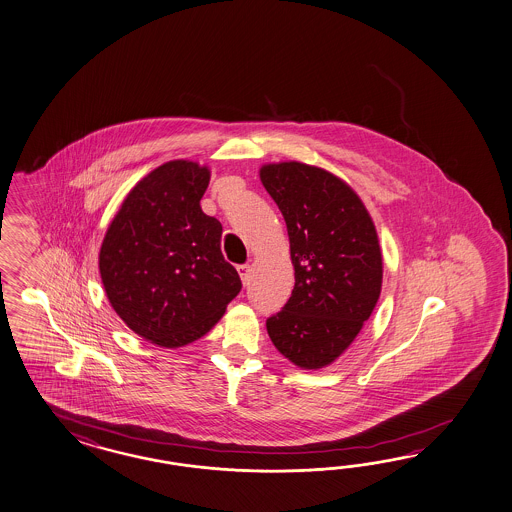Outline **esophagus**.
Wrapping results in <instances>:
<instances>
[{
	"label": "esophagus",
	"instance_id": "obj_1",
	"mask_svg": "<svg viewBox=\"0 0 512 512\" xmlns=\"http://www.w3.org/2000/svg\"><path fill=\"white\" fill-rule=\"evenodd\" d=\"M237 270L240 279H242V283L248 285V281H250V264H238Z\"/></svg>",
	"mask_w": 512,
	"mask_h": 512
}]
</instances>
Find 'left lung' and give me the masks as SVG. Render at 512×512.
Masks as SVG:
<instances>
[{"label": "left lung", "mask_w": 512, "mask_h": 512, "mask_svg": "<svg viewBox=\"0 0 512 512\" xmlns=\"http://www.w3.org/2000/svg\"><path fill=\"white\" fill-rule=\"evenodd\" d=\"M261 181L287 222L296 277L266 329L288 361L322 368L359 335L379 300L383 259L374 222L359 196L322 168L266 164Z\"/></svg>", "instance_id": "1"}]
</instances>
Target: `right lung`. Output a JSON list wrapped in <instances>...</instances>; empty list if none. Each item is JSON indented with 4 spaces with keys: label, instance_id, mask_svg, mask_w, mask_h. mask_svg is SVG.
<instances>
[{
    "label": "right lung",
    "instance_id": "add662e5",
    "mask_svg": "<svg viewBox=\"0 0 512 512\" xmlns=\"http://www.w3.org/2000/svg\"><path fill=\"white\" fill-rule=\"evenodd\" d=\"M209 170L170 161L125 198L100 251L107 298L129 329L157 346L203 337L242 281L220 250L222 224L201 211Z\"/></svg>",
    "mask_w": 512,
    "mask_h": 512
}]
</instances>
